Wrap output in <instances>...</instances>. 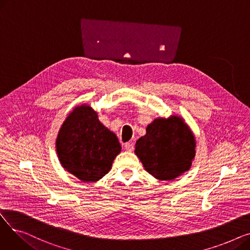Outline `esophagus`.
Listing matches in <instances>:
<instances>
[{
    "mask_svg": "<svg viewBox=\"0 0 250 250\" xmlns=\"http://www.w3.org/2000/svg\"><path fill=\"white\" fill-rule=\"evenodd\" d=\"M125 149L126 151H128V152L134 151V144L130 143V142L125 143Z\"/></svg>",
    "mask_w": 250,
    "mask_h": 250,
    "instance_id": "34e87169",
    "label": "esophagus"
}]
</instances>
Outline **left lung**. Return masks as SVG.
<instances>
[{"instance_id":"1","label":"left lung","mask_w":250,"mask_h":250,"mask_svg":"<svg viewBox=\"0 0 250 250\" xmlns=\"http://www.w3.org/2000/svg\"><path fill=\"white\" fill-rule=\"evenodd\" d=\"M136 155L146 171L159 180H173L190 169L195 138L182 117H158L136 143Z\"/></svg>"}]
</instances>
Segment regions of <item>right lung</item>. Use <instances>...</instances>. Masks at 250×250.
<instances>
[{
	"label": "right lung",
	"mask_w": 250,
	"mask_h": 250,
	"mask_svg": "<svg viewBox=\"0 0 250 250\" xmlns=\"http://www.w3.org/2000/svg\"><path fill=\"white\" fill-rule=\"evenodd\" d=\"M56 148L62 166L84 182H96L107 174L122 151L115 134L87 104L69 113L59 130Z\"/></svg>",
	"instance_id": "1"
}]
</instances>
